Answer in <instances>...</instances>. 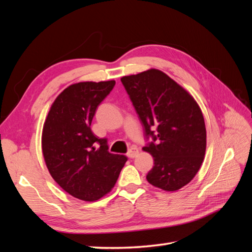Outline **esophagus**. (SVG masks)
<instances>
[{"mask_svg": "<svg viewBox=\"0 0 252 252\" xmlns=\"http://www.w3.org/2000/svg\"><path fill=\"white\" fill-rule=\"evenodd\" d=\"M138 155H139V149L136 147H131L130 149H129V151L127 152V157L130 158H135Z\"/></svg>", "mask_w": 252, "mask_h": 252, "instance_id": "1", "label": "esophagus"}]
</instances>
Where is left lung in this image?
Here are the masks:
<instances>
[{"label": "left lung", "mask_w": 252, "mask_h": 252, "mask_svg": "<svg viewBox=\"0 0 252 252\" xmlns=\"http://www.w3.org/2000/svg\"><path fill=\"white\" fill-rule=\"evenodd\" d=\"M152 142L143 147L154 157L146 175L151 185L175 191L201 168L206 151V127L193 96L168 75L151 68L121 79Z\"/></svg>", "instance_id": "left-lung-1"}]
</instances>
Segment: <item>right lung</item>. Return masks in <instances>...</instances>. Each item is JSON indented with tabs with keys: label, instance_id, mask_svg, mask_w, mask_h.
Listing matches in <instances>:
<instances>
[{
	"label": "right lung",
	"instance_id": "right-lung-1",
	"mask_svg": "<svg viewBox=\"0 0 252 252\" xmlns=\"http://www.w3.org/2000/svg\"><path fill=\"white\" fill-rule=\"evenodd\" d=\"M116 81L80 82L61 93L45 120L42 151L52 179L77 199L94 202L107 194L127 158L108 151L107 140L91 131L97 106Z\"/></svg>",
	"mask_w": 252,
	"mask_h": 252
}]
</instances>
